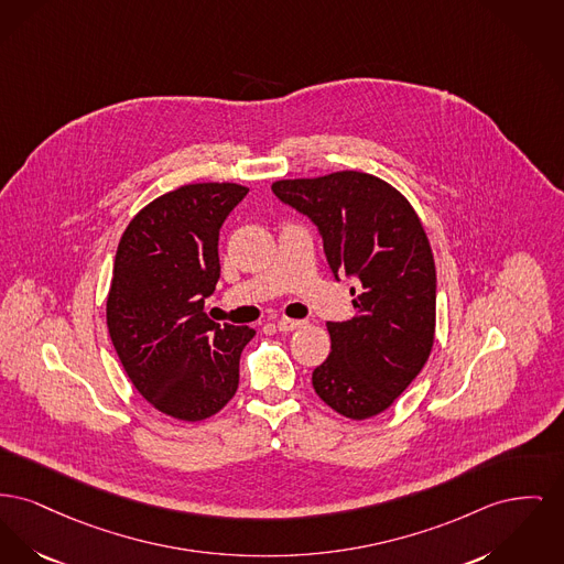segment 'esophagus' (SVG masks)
Listing matches in <instances>:
<instances>
[{
  "label": "esophagus",
  "mask_w": 564,
  "mask_h": 564,
  "mask_svg": "<svg viewBox=\"0 0 564 564\" xmlns=\"http://www.w3.org/2000/svg\"><path fill=\"white\" fill-rule=\"evenodd\" d=\"M300 326H302V322H299V319H290V317H281V319H276V328L281 332L296 330Z\"/></svg>",
  "instance_id": "34e87169"
}]
</instances>
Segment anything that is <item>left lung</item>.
<instances>
[{
    "instance_id": "obj_1",
    "label": "left lung",
    "mask_w": 564,
    "mask_h": 564,
    "mask_svg": "<svg viewBox=\"0 0 564 564\" xmlns=\"http://www.w3.org/2000/svg\"><path fill=\"white\" fill-rule=\"evenodd\" d=\"M272 192L319 228L332 272L358 279L354 317L326 326L330 356L313 370V388L349 420L379 415L434 343L436 272L424 226L397 187L360 170L281 178Z\"/></svg>"
}]
</instances>
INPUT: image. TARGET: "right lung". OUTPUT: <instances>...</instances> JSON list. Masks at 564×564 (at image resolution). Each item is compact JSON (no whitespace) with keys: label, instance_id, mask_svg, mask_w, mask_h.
<instances>
[{"label":"right lung","instance_id":"add662e5","mask_svg":"<svg viewBox=\"0 0 564 564\" xmlns=\"http://www.w3.org/2000/svg\"><path fill=\"white\" fill-rule=\"evenodd\" d=\"M238 183H192L149 202L119 240L106 299L115 351L142 398L181 422L221 411L256 330L219 326L204 300L219 281V228L247 196Z\"/></svg>","mask_w":564,"mask_h":564}]
</instances>
